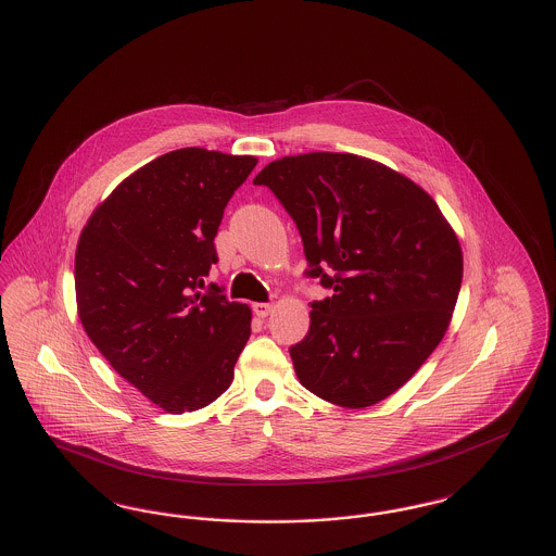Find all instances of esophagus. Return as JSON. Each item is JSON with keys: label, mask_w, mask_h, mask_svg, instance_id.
<instances>
[{"label": "esophagus", "mask_w": 556, "mask_h": 556, "mask_svg": "<svg viewBox=\"0 0 556 556\" xmlns=\"http://www.w3.org/2000/svg\"><path fill=\"white\" fill-rule=\"evenodd\" d=\"M252 308H254V315L258 318H266L273 313V304H268V302H256Z\"/></svg>", "instance_id": "obj_1"}]
</instances>
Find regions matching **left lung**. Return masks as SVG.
Returning a JSON list of instances; mask_svg holds the SVG:
<instances>
[{
	"mask_svg": "<svg viewBox=\"0 0 556 556\" xmlns=\"http://www.w3.org/2000/svg\"><path fill=\"white\" fill-rule=\"evenodd\" d=\"M288 211L306 275L333 291L311 304L291 345L300 383L331 404L365 408L402 388L442 342L463 281V252L433 198L390 166L311 152L254 177Z\"/></svg>",
	"mask_w": 556,
	"mask_h": 556,
	"instance_id": "left-lung-1",
	"label": "left lung"
}]
</instances>
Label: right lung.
Listing matches in <instances>:
<instances>
[{"instance_id": "right-lung-1", "label": "right lung", "mask_w": 556, "mask_h": 556, "mask_svg": "<svg viewBox=\"0 0 556 556\" xmlns=\"http://www.w3.org/2000/svg\"><path fill=\"white\" fill-rule=\"evenodd\" d=\"M258 160L181 148L129 175L89 216L75 254L85 333L166 413L208 406L233 381L252 311L204 288L223 212Z\"/></svg>"}]
</instances>
